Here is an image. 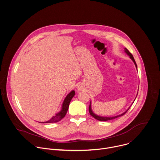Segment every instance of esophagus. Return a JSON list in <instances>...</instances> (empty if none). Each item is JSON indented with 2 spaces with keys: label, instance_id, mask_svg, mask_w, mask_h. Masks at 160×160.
<instances>
[{
  "label": "esophagus",
  "instance_id": "obj_1",
  "mask_svg": "<svg viewBox=\"0 0 160 160\" xmlns=\"http://www.w3.org/2000/svg\"><path fill=\"white\" fill-rule=\"evenodd\" d=\"M82 89H83V86H82L81 84H79V85L78 86V87H77V90H78V92H79V91H82Z\"/></svg>",
  "mask_w": 160,
  "mask_h": 160
}]
</instances>
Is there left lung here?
<instances>
[{"instance_id": "8db88e82", "label": "left lung", "mask_w": 160, "mask_h": 160, "mask_svg": "<svg viewBox=\"0 0 160 160\" xmlns=\"http://www.w3.org/2000/svg\"><path fill=\"white\" fill-rule=\"evenodd\" d=\"M124 52H125V53L127 54V55H128V56H130V58L133 61V62H134V64H135V67H136V68H137V66L136 62H135V59H134V58H133V55L129 52V51H128L126 48H124ZM137 95H138V92H137V96H136V98H137ZM136 98H135V99H136ZM135 100L133 101V103L134 102ZM133 103H132V104H133ZM132 105H131V106H132ZM131 106L128 108V109H127L125 112H124L123 113H121V114H120V115H115V116H113V117H103V116L98 115H97V114H96V113H94L93 112V111H92V108H91V102H90V105H89V113H90L91 115H92L94 118H96V119H97L98 120H99V121H107V120H113V119L116 118H117V117H119L123 116V115H124V114H125V113H126V112L129 110V108H130V107H131Z\"/></svg>"}]
</instances>
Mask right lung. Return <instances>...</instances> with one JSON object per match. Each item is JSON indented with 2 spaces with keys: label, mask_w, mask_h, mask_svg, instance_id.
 I'll use <instances>...</instances> for the list:
<instances>
[{
  "label": "right lung",
  "mask_w": 160,
  "mask_h": 160,
  "mask_svg": "<svg viewBox=\"0 0 160 160\" xmlns=\"http://www.w3.org/2000/svg\"><path fill=\"white\" fill-rule=\"evenodd\" d=\"M75 95V91H71L65 98L62 104L61 108L60 110V111L59 112H58L57 113L55 114V115L52 117L50 120H48V121L46 122H40V123H56L58 122L59 121H60L62 118L64 117V116L66 115L69 106V103L71 101V99H72V98Z\"/></svg>",
  "instance_id": "1"
}]
</instances>
